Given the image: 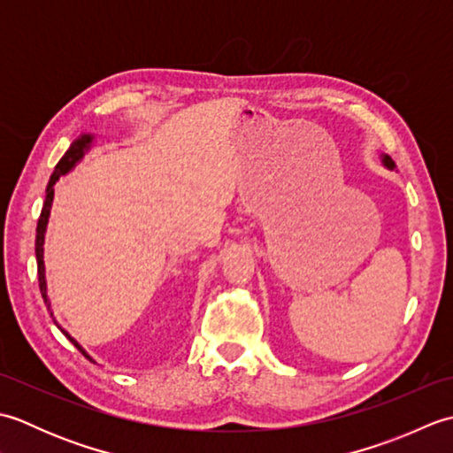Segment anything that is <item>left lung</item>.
Segmentation results:
<instances>
[{
    "label": "left lung",
    "mask_w": 453,
    "mask_h": 453,
    "mask_svg": "<svg viewBox=\"0 0 453 453\" xmlns=\"http://www.w3.org/2000/svg\"><path fill=\"white\" fill-rule=\"evenodd\" d=\"M383 163H386V167H389V169L395 167V163L391 161V157H389V156H383Z\"/></svg>",
    "instance_id": "obj_1"
}]
</instances>
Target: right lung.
<instances>
[{
	"mask_svg": "<svg viewBox=\"0 0 453 453\" xmlns=\"http://www.w3.org/2000/svg\"><path fill=\"white\" fill-rule=\"evenodd\" d=\"M91 134H83L81 138H78L75 140L72 146H70V150H67L65 153H64V157L58 161V165H56V169H54V173H52V177H50V180H48V187H46V198H44V206H42V211H41V218H38V226H36V247H35V251H36V266H38V286H41V294H42V297H44V302H46V280H44V261H42V245H44V232H46V224H48V214H50V204H52V198H54V185H56V180L60 179L62 175H65L67 171H70L75 163H78L81 157H83V153H85V150L89 148V143H91ZM67 339H70L75 346H78V350L81 352V354H85V350L81 349V346L75 342L70 334L67 333H64ZM88 356V354H85ZM89 358V356H88ZM91 360V358H89Z\"/></svg>",
	"mask_w": 453,
	"mask_h": 453,
	"instance_id": "right-lung-1",
	"label": "right lung"
}]
</instances>
